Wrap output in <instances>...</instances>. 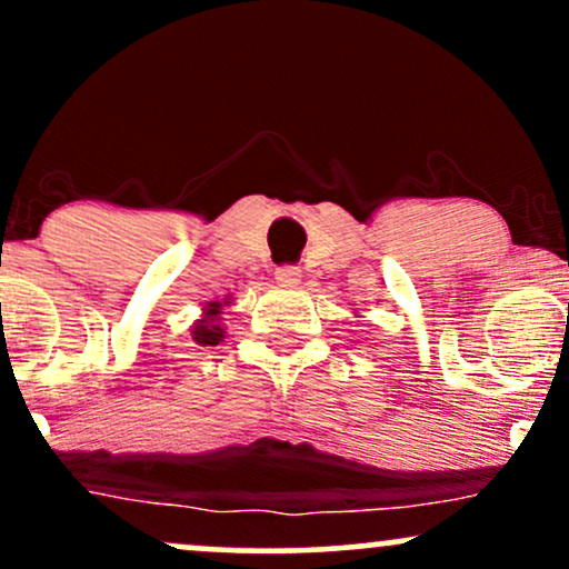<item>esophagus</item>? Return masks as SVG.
<instances>
[{"mask_svg": "<svg viewBox=\"0 0 569 569\" xmlns=\"http://www.w3.org/2000/svg\"><path fill=\"white\" fill-rule=\"evenodd\" d=\"M276 280H278L280 286H297L299 280H302V270H299V267H291V264L278 267Z\"/></svg>", "mask_w": 569, "mask_h": 569, "instance_id": "34e87169", "label": "esophagus"}]
</instances>
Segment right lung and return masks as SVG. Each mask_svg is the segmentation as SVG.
<instances>
[{"mask_svg":"<svg viewBox=\"0 0 569 569\" xmlns=\"http://www.w3.org/2000/svg\"><path fill=\"white\" fill-rule=\"evenodd\" d=\"M232 305V297L227 293V297L221 299H213V302H206L202 305V312L200 318L189 326V335H192L194 342L200 345V348H213V345L224 342L227 331H224V307Z\"/></svg>","mask_w":569,"mask_h":569,"instance_id":"add662e5","label":"right lung"}]
</instances>
